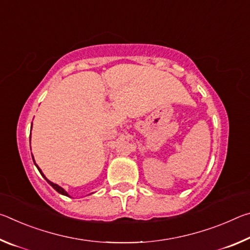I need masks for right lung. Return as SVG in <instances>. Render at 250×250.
<instances>
[{
  "label": "right lung",
  "instance_id": "right-lung-1",
  "mask_svg": "<svg viewBox=\"0 0 250 250\" xmlns=\"http://www.w3.org/2000/svg\"><path fill=\"white\" fill-rule=\"evenodd\" d=\"M33 161H34V158H33ZM35 166H36V163H35ZM36 167H37V166H36ZM37 168H39V171H40V173H41V174H42V175H43V176L45 177V175L43 174V172H42V171H41V168H40L39 167H37ZM45 180H46V181H47V183H48V184H49L50 186H53V188H54V189H56V191H57V192H58L59 194H62V195H65V196H68V193H67V192L65 191V189H64V188H61V186H58L57 184H54V183H53V182H50V181H48L47 179H46V177H45Z\"/></svg>",
  "mask_w": 250,
  "mask_h": 250
}]
</instances>
